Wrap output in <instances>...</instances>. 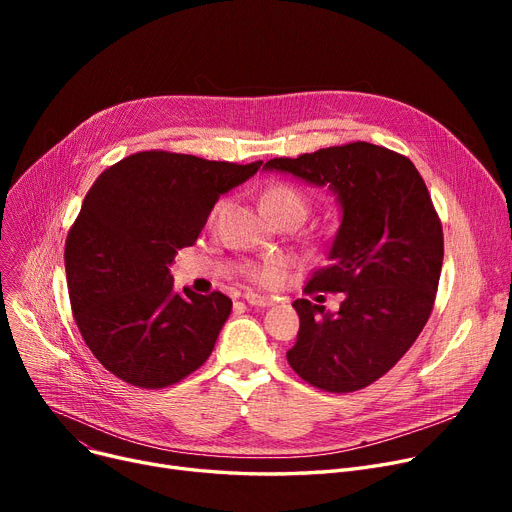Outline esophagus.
I'll list each match as a JSON object with an SVG mask.
<instances>
[{
  "mask_svg": "<svg viewBox=\"0 0 512 512\" xmlns=\"http://www.w3.org/2000/svg\"><path fill=\"white\" fill-rule=\"evenodd\" d=\"M245 301H247L251 307H272V305H274V299H272V297H261V294H253V292H247V294H245Z\"/></svg>",
  "mask_w": 512,
  "mask_h": 512,
  "instance_id": "1",
  "label": "esophagus"
}]
</instances>
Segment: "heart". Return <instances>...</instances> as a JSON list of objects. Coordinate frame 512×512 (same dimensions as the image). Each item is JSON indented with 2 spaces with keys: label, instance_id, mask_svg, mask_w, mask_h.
Masks as SVG:
<instances>
[{
  "label": "heart",
  "instance_id": "1",
  "mask_svg": "<svg viewBox=\"0 0 512 512\" xmlns=\"http://www.w3.org/2000/svg\"><path fill=\"white\" fill-rule=\"evenodd\" d=\"M263 205H265L267 211H270V215H274L276 211H282V209H292V207L294 209H301V211H307L305 197L297 191V188H292L290 184H274L270 191L263 195ZM226 209H228L226 201H220L218 205H215L213 211H211V222L213 224L218 222L222 215L226 213ZM282 265H284V261L280 257L265 259L263 263L251 267L249 276L257 284H261V286H274V284L280 282Z\"/></svg>",
  "mask_w": 512,
  "mask_h": 512
}]
</instances>
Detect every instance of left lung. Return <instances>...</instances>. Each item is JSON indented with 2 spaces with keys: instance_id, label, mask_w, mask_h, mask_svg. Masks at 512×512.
Here are the masks:
<instances>
[{
  "instance_id": "1",
  "label": "left lung",
  "mask_w": 512,
  "mask_h": 512,
  "mask_svg": "<svg viewBox=\"0 0 512 512\" xmlns=\"http://www.w3.org/2000/svg\"><path fill=\"white\" fill-rule=\"evenodd\" d=\"M263 168L328 188L340 205L328 265L305 286L340 292V309L294 301L301 328L286 359L311 386L361 390L398 363L432 313L444 259L432 197L409 157L363 141Z\"/></svg>"
}]
</instances>
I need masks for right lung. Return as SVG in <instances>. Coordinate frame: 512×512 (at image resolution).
Listing matches in <instances>:
<instances>
[{
  "instance_id": "obj_1",
  "label": "right lung",
  "mask_w": 512,
  "mask_h": 512,
  "mask_svg": "<svg viewBox=\"0 0 512 512\" xmlns=\"http://www.w3.org/2000/svg\"><path fill=\"white\" fill-rule=\"evenodd\" d=\"M261 164L141 151L95 180L66 238V280L80 334L116 378L157 390L207 361L232 301L176 292L168 265Z\"/></svg>"
}]
</instances>
